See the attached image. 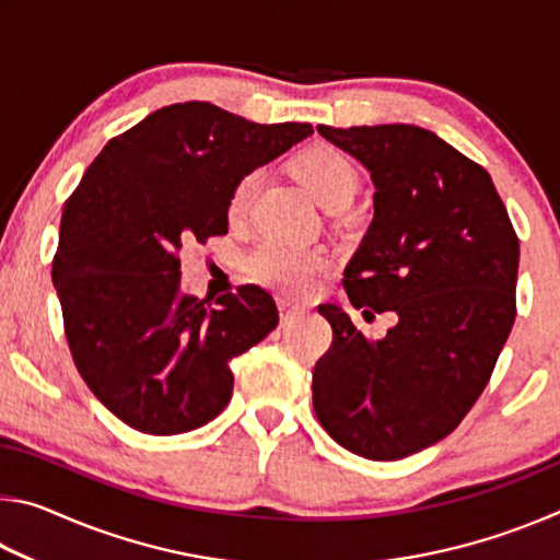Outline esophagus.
Wrapping results in <instances>:
<instances>
[{
	"mask_svg": "<svg viewBox=\"0 0 560 560\" xmlns=\"http://www.w3.org/2000/svg\"><path fill=\"white\" fill-rule=\"evenodd\" d=\"M279 311H281V320H291V318H296L303 308L299 306V303H293L289 299H279Z\"/></svg>",
	"mask_w": 560,
	"mask_h": 560,
	"instance_id": "obj_1",
	"label": "esophagus"
}]
</instances>
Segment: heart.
I'll list each match as a JSON object with an SVG mask.
<instances>
[{
  "label": "heart",
  "mask_w": 560,
  "mask_h": 560,
  "mask_svg": "<svg viewBox=\"0 0 560 560\" xmlns=\"http://www.w3.org/2000/svg\"><path fill=\"white\" fill-rule=\"evenodd\" d=\"M293 173L308 187L320 207L328 212H343L358 192V170L346 153L330 145H311L293 160ZM261 173L252 170L230 197V220H242L254 200L259 187ZM249 271L254 279L267 283L271 289L283 293H306L314 287L316 279L324 273L330 261L320 249L308 246L283 244V242H264L249 254Z\"/></svg>",
  "instance_id": "heart-1"
}]
</instances>
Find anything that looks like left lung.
Listing matches in <instances>:
<instances>
[{
    "label": "left lung",
    "mask_w": 560,
    "mask_h": 560,
    "mask_svg": "<svg viewBox=\"0 0 560 560\" xmlns=\"http://www.w3.org/2000/svg\"><path fill=\"white\" fill-rule=\"evenodd\" d=\"M316 130L375 187L348 299L397 324L371 340L336 303L318 306L334 346L314 368V410L348 452L402 459L447 438L487 387L516 318L518 240L487 170L432 130Z\"/></svg>",
    "instance_id": "1"
}]
</instances>
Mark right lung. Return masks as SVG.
Segmentation results:
<instances>
[{
	"label": "right lung",
	"instance_id": "obj_1",
	"mask_svg": "<svg viewBox=\"0 0 560 560\" xmlns=\"http://www.w3.org/2000/svg\"><path fill=\"white\" fill-rule=\"evenodd\" d=\"M311 132L173 103L108 140L66 202L51 269L66 338L91 393L132 430L179 434L214 420L232 397L230 360L277 328L259 287L214 306L179 291L177 254L226 234L236 183Z\"/></svg>",
	"mask_w": 560,
	"mask_h": 560
}]
</instances>
